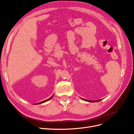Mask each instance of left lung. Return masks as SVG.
<instances>
[{"instance_id":"8db88e82","label":"left lung","mask_w":134,"mask_h":134,"mask_svg":"<svg viewBox=\"0 0 134 134\" xmlns=\"http://www.w3.org/2000/svg\"><path fill=\"white\" fill-rule=\"evenodd\" d=\"M81 99L84 100H85V101H89V102H90V103L98 102V101H100L101 100H85V99H82V98H81Z\"/></svg>"}]
</instances>
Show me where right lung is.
I'll list each match as a JSON object with an SVG mask.
<instances>
[{
	"label": "right lung",
	"mask_w": 134,
	"mask_h": 134,
	"mask_svg": "<svg viewBox=\"0 0 134 134\" xmlns=\"http://www.w3.org/2000/svg\"><path fill=\"white\" fill-rule=\"evenodd\" d=\"M53 96H52L51 97H50V98H49V99H47V100H44V101H41V102H40V103H36V104H35V105H37V104H42V103H45V102H47V101H49V100H50L52 98H53Z\"/></svg>",
	"instance_id": "add662e5"
}]
</instances>
